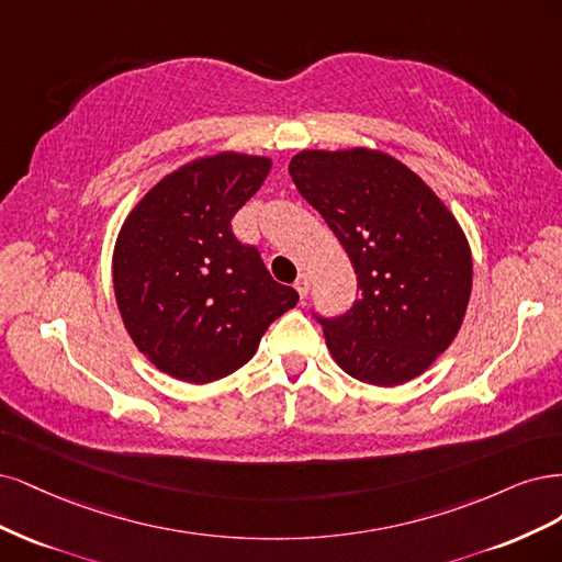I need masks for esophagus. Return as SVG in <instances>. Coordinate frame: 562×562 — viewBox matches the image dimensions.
<instances>
[{
	"instance_id": "34e87169",
	"label": "esophagus",
	"mask_w": 562,
	"mask_h": 562,
	"mask_svg": "<svg viewBox=\"0 0 562 562\" xmlns=\"http://www.w3.org/2000/svg\"><path fill=\"white\" fill-rule=\"evenodd\" d=\"M294 289H296V292H299V296H301V299H305L307 289H311V280H307V276H305V273H301V276L296 278V282H294Z\"/></svg>"
}]
</instances>
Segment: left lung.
Wrapping results in <instances>:
<instances>
[{
  "label": "left lung",
  "instance_id": "1",
  "mask_svg": "<svg viewBox=\"0 0 562 562\" xmlns=\"http://www.w3.org/2000/svg\"><path fill=\"white\" fill-rule=\"evenodd\" d=\"M289 175L357 276L348 313L315 315L336 364L369 385L408 383L458 336L472 294V251L456 216L383 151H301Z\"/></svg>",
  "mask_w": 562,
  "mask_h": 562
}]
</instances>
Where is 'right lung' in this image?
<instances>
[{"mask_svg": "<svg viewBox=\"0 0 562 562\" xmlns=\"http://www.w3.org/2000/svg\"><path fill=\"white\" fill-rule=\"evenodd\" d=\"M270 160L198 158L162 177L125 220L114 247V292L125 329L156 369L212 383L251 359L299 301L270 278L231 220L268 177Z\"/></svg>", "mask_w": 562, "mask_h": 562, "instance_id": "add662e5", "label": "right lung"}]
</instances>
